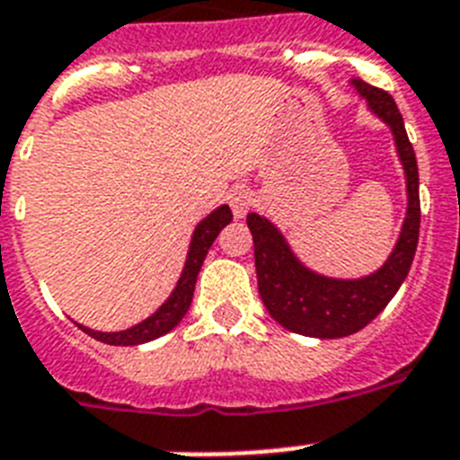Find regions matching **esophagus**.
<instances>
[{
    "instance_id": "esophagus-1",
    "label": "esophagus",
    "mask_w": 460,
    "mask_h": 460,
    "mask_svg": "<svg viewBox=\"0 0 460 460\" xmlns=\"http://www.w3.org/2000/svg\"><path fill=\"white\" fill-rule=\"evenodd\" d=\"M229 206H231V210H234V215H236L238 219H243V217H245V215H248L250 208L254 206V194H252V191H250V189H245V187L231 189Z\"/></svg>"
}]
</instances>
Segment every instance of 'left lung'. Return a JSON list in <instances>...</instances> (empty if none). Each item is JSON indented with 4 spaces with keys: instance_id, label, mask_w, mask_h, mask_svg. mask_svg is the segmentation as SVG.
I'll return each mask as SVG.
<instances>
[{
    "instance_id": "1",
    "label": "left lung",
    "mask_w": 460,
    "mask_h": 460,
    "mask_svg": "<svg viewBox=\"0 0 460 460\" xmlns=\"http://www.w3.org/2000/svg\"><path fill=\"white\" fill-rule=\"evenodd\" d=\"M350 84L395 137L397 156L402 161L407 180V215L395 248L384 266L365 278L343 280L306 269L289 250L276 224L250 212L248 226L254 241V269L261 302L278 325L304 337L339 339L369 325L404 283L419 243V165L404 130L402 114L391 93L369 86L362 79H353Z\"/></svg>"
}]
</instances>
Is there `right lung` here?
<instances>
[{
	"instance_id": "add662e5",
	"label": "right lung",
	"mask_w": 460,
	"mask_h": 460,
	"mask_svg": "<svg viewBox=\"0 0 460 460\" xmlns=\"http://www.w3.org/2000/svg\"><path fill=\"white\" fill-rule=\"evenodd\" d=\"M231 219H234V215H231L229 206H219L217 210H212L206 219H200L199 226L194 229L191 243H189V252L187 261H184L182 276L177 280L171 296H168L149 318H145L142 323H137V325L121 332H98L91 330V327L79 325V323H76V325L86 332L88 337L98 339V341L102 343H110V346H137V343L154 341V339L168 334L172 327L180 325V320L184 318V314H187L189 306H191L196 278H199L203 260H206L208 250H210V245L215 243V238L219 236V231H222Z\"/></svg>"
}]
</instances>
